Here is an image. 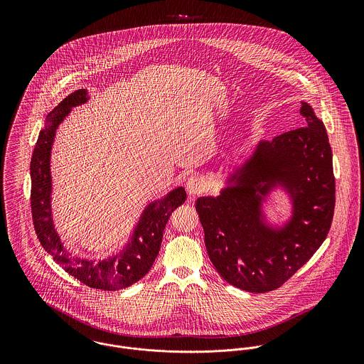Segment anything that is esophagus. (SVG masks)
<instances>
[{
    "mask_svg": "<svg viewBox=\"0 0 364 364\" xmlns=\"http://www.w3.org/2000/svg\"><path fill=\"white\" fill-rule=\"evenodd\" d=\"M206 189V182L202 176H198V175H193L191 176L188 181H186V191L191 196H196V195H200L203 193Z\"/></svg>",
    "mask_w": 364,
    "mask_h": 364,
    "instance_id": "obj_1",
    "label": "esophagus"
}]
</instances>
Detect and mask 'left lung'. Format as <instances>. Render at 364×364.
<instances>
[{"instance_id": "8db88e82", "label": "left lung", "mask_w": 364, "mask_h": 364, "mask_svg": "<svg viewBox=\"0 0 364 364\" xmlns=\"http://www.w3.org/2000/svg\"><path fill=\"white\" fill-rule=\"evenodd\" d=\"M304 126L262 140L225 181L218 196L196 200L208 258L237 289H279L325 241L335 208L332 150L322 120L301 102ZM277 187L292 203L283 226H272L262 203Z\"/></svg>"}]
</instances>
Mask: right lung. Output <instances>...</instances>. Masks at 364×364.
I'll return each mask as SVG.
<instances>
[{"instance_id":"add662e5","label":"right lung","mask_w":364,"mask_h":364,"mask_svg":"<svg viewBox=\"0 0 364 364\" xmlns=\"http://www.w3.org/2000/svg\"><path fill=\"white\" fill-rule=\"evenodd\" d=\"M88 100L87 90H77L46 116L31 161L32 218L42 247L55 263L88 287L114 291L132 286L149 273L159 252L164 228L172 211L185 203L186 192L178 186L162 199L150 202L134 225L127 244L113 255L98 259L73 255L61 242L53 223L50 158L58 126L73 107L87 104Z\"/></svg>"}]
</instances>
